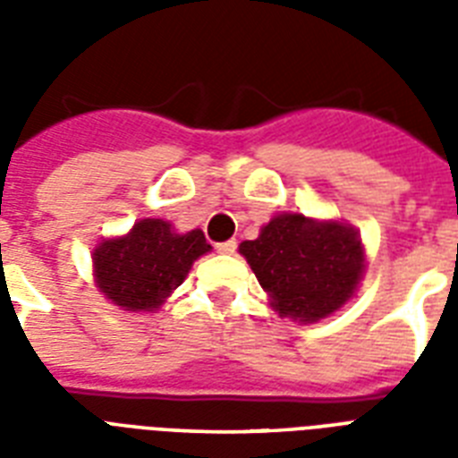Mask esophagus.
<instances>
[{
	"instance_id": "esophagus-1",
	"label": "esophagus",
	"mask_w": 458,
	"mask_h": 458,
	"mask_svg": "<svg viewBox=\"0 0 458 458\" xmlns=\"http://www.w3.org/2000/svg\"><path fill=\"white\" fill-rule=\"evenodd\" d=\"M216 250L221 251V254H235L237 242H235V240H228V242H221V244H218Z\"/></svg>"
}]
</instances>
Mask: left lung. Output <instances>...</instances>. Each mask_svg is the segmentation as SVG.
Segmentation results:
<instances>
[{"label":"left lung","mask_w":458,"mask_h":458,"mask_svg":"<svg viewBox=\"0 0 458 458\" xmlns=\"http://www.w3.org/2000/svg\"><path fill=\"white\" fill-rule=\"evenodd\" d=\"M240 254L283 318L318 323L347 304L366 273L359 230L337 218L280 211Z\"/></svg>","instance_id":"1"}]
</instances>
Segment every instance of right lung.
<instances>
[{
	"label": "right lung",
	"instance_id": "1",
	"mask_svg": "<svg viewBox=\"0 0 458 458\" xmlns=\"http://www.w3.org/2000/svg\"><path fill=\"white\" fill-rule=\"evenodd\" d=\"M211 244L199 228L178 233L164 218H140L92 250V278L106 301L128 313H157Z\"/></svg>",
	"mask_w": 458,
	"mask_h": 458
}]
</instances>
